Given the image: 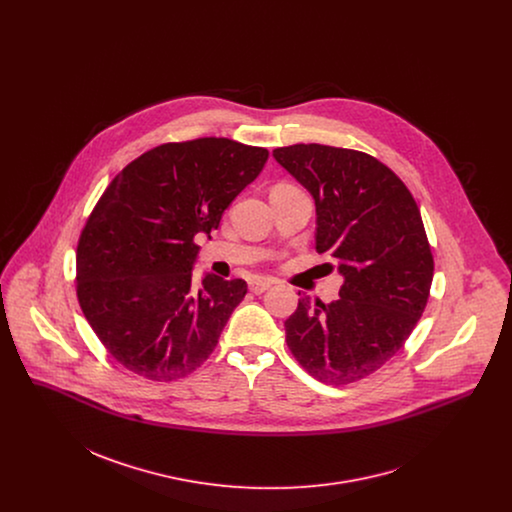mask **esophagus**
<instances>
[{"instance_id": "esophagus-1", "label": "esophagus", "mask_w": 512, "mask_h": 512, "mask_svg": "<svg viewBox=\"0 0 512 512\" xmlns=\"http://www.w3.org/2000/svg\"><path fill=\"white\" fill-rule=\"evenodd\" d=\"M270 280H263V278H257V280H251L249 282V292L255 293V295H259V293L265 292L270 288Z\"/></svg>"}]
</instances>
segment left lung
Wrapping results in <instances>:
<instances>
[{
	"label": "left lung",
	"mask_w": 512,
	"mask_h": 512,
	"mask_svg": "<svg viewBox=\"0 0 512 512\" xmlns=\"http://www.w3.org/2000/svg\"><path fill=\"white\" fill-rule=\"evenodd\" d=\"M272 155L315 197V247L343 274L340 299H299L286 343L318 382L353 384L390 361L426 309L434 255L420 209L403 180L363 151L295 144Z\"/></svg>",
	"instance_id": "left-lung-1"
}]
</instances>
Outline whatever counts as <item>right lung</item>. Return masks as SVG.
Here are the masks:
<instances>
[{
    "mask_svg": "<svg viewBox=\"0 0 512 512\" xmlns=\"http://www.w3.org/2000/svg\"><path fill=\"white\" fill-rule=\"evenodd\" d=\"M265 147L228 138L169 142L128 163L105 188L76 247V297L107 353L126 370L172 382L203 365L244 299L240 278H203L197 234L267 163Z\"/></svg>",
    "mask_w": 512,
    "mask_h": 512,
    "instance_id": "obj_1",
    "label": "right lung"
}]
</instances>
